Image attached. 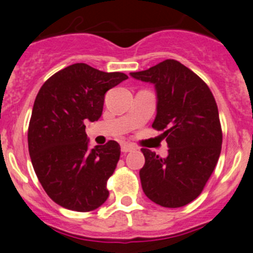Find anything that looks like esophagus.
I'll use <instances>...</instances> for the list:
<instances>
[{
  "instance_id": "34e87169",
  "label": "esophagus",
  "mask_w": 253,
  "mask_h": 253,
  "mask_svg": "<svg viewBox=\"0 0 253 253\" xmlns=\"http://www.w3.org/2000/svg\"><path fill=\"white\" fill-rule=\"evenodd\" d=\"M134 149V147L132 144H128V143H124V144L121 145V152L122 153H128V152H132V150Z\"/></svg>"
}]
</instances>
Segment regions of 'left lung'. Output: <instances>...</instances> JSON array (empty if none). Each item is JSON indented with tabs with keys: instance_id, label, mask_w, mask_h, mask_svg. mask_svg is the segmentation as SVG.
<instances>
[{
	"instance_id": "left-lung-1",
	"label": "left lung",
	"mask_w": 253,
	"mask_h": 253,
	"mask_svg": "<svg viewBox=\"0 0 253 253\" xmlns=\"http://www.w3.org/2000/svg\"><path fill=\"white\" fill-rule=\"evenodd\" d=\"M129 75L154 85L157 115L152 126L165 129L169 147L167 158L142 149L143 192L167 208L188 205L201 195L220 155L223 134L215 99L202 79L175 60Z\"/></svg>"
}]
</instances>
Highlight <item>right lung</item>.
<instances>
[{
  "instance_id": "right-lung-1",
  "label": "right lung",
  "mask_w": 253,
  "mask_h": 253,
  "mask_svg": "<svg viewBox=\"0 0 253 253\" xmlns=\"http://www.w3.org/2000/svg\"><path fill=\"white\" fill-rule=\"evenodd\" d=\"M75 63L42 84L33 106L28 145L33 168L48 197L63 208L90 211L109 197L121 148L115 141L89 148L86 121H98L109 89L127 79Z\"/></svg>"
}]
</instances>
